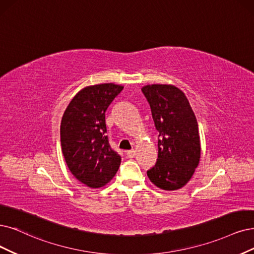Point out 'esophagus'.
I'll list each match as a JSON object with an SVG mask.
<instances>
[{"mask_svg": "<svg viewBox=\"0 0 254 254\" xmlns=\"http://www.w3.org/2000/svg\"><path fill=\"white\" fill-rule=\"evenodd\" d=\"M126 154H127V158H134L136 155V151L135 149H130V151H127Z\"/></svg>", "mask_w": 254, "mask_h": 254, "instance_id": "34e87169", "label": "esophagus"}]
</instances>
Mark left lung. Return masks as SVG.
<instances>
[{
    "label": "left lung",
    "mask_w": 254,
    "mask_h": 254,
    "mask_svg": "<svg viewBox=\"0 0 254 254\" xmlns=\"http://www.w3.org/2000/svg\"><path fill=\"white\" fill-rule=\"evenodd\" d=\"M142 93L159 132L158 159L147 171L153 184L176 190L190 180L200 161L198 121L185 94L172 84H147Z\"/></svg>",
    "instance_id": "1"
}]
</instances>
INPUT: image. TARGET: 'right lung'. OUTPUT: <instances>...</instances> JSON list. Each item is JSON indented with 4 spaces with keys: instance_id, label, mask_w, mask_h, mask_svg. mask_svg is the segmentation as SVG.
Wrapping results in <instances>:
<instances>
[{
    "instance_id": "right-lung-1",
    "label": "right lung",
    "mask_w": 254,
    "mask_h": 254,
    "mask_svg": "<svg viewBox=\"0 0 254 254\" xmlns=\"http://www.w3.org/2000/svg\"><path fill=\"white\" fill-rule=\"evenodd\" d=\"M122 89L114 83L83 88L63 115L61 144L65 163L78 181L92 189L109 183L121 162L106 134V111Z\"/></svg>"
}]
</instances>
